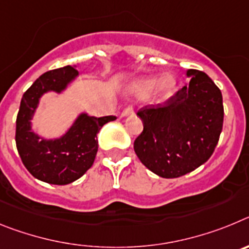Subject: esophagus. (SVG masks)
Masks as SVG:
<instances>
[{
	"label": "esophagus",
	"mask_w": 249,
	"mask_h": 249,
	"mask_svg": "<svg viewBox=\"0 0 249 249\" xmlns=\"http://www.w3.org/2000/svg\"><path fill=\"white\" fill-rule=\"evenodd\" d=\"M132 113H133V107L132 106H127L126 108L122 111V116H129Z\"/></svg>",
	"instance_id": "1"
}]
</instances>
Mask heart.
I'll list each match as a JSON object with an SVG mask.
<instances>
[{"label": "heart", "mask_w": 249, "mask_h": 249, "mask_svg": "<svg viewBox=\"0 0 249 249\" xmlns=\"http://www.w3.org/2000/svg\"><path fill=\"white\" fill-rule=\"evenodd\" d=\"M157 80L155 78H147V80H142L140 82L135 83L133 87H132V92L136 94V96H140V97H143L147 96L152 92V89H155ZM176 89V81L172 76H166L162 78V81L158 85V92L160 93V96L164 98L172 96L173 91Z\"/></svg>", "instance_id": "obj_1"}]
</instances>
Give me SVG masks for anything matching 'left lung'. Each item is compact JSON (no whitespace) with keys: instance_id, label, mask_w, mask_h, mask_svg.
I'll return each instance as SVG.
<instances>
[{"instance_id":"1","label":"left lung","mask_w":249,"mask_h":249,"mask_svg":"<svg viewBox=\"0 0 249 249\" xmlns=\"http://www.w3.org/2000/svg\"><path fill=\"white\" fill-rule=\"evenodd\" d=\"M187 76L190 85L137 112L143 131L135 140L136 155L163 178L181 177L210 160L223 127L221 89L198 70H188Z\"/></svg>"}]
</instances>
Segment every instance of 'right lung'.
Masks as SVG:
<instances>
[{
  "label": "right lung",
  "instance_id": "1",
  "mask_svg": "<svg viewBox=\"0 0 249 249\" xmlns=\"http://www.w3.org/2000/svg\"><path fill=\"white\" fill-rule=\"evenodd\" d=\"M78 74L72 66L41 74L23 93L16 120V146L28 172L39 181L68 184L82 177L92 167L97 155V133L114 116L91 117L82 113L63 137L39 140L31 131V120L39 97L48 91L61 92Z\"/></svg>",
  "mask_w": 249,
  "mask_h": 249
}]
</instances>
